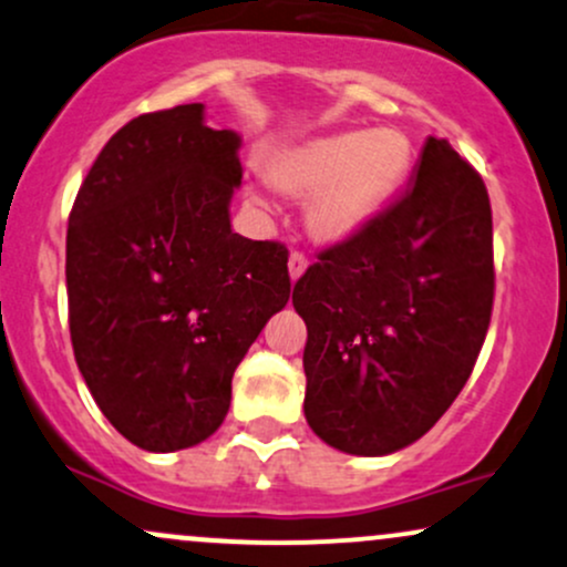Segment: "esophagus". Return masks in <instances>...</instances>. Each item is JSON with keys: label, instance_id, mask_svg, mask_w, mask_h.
I'll return each mask as SVG.
<instances>
[{"label": "esophagus", "instance_id": "34e87169", "mask_svg": "<svg viewBox=\"0 0 567 567\" xmlns=\"http://www.w3.org/2000/svg\"><path fill=\"white\" fill-rule=\"evenodd\" d=\"M306 266H309V261H306V256H303V252H298V250H296V252H290L288 269H290V279H292V282H296V279L303 275V271H306Z\"/></svg>", "mask_w": 567, "mask_h": 567}]
</instances>
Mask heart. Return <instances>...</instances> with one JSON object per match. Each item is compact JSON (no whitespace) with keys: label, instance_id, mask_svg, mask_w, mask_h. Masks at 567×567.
I'll list each match as a JSON object with an SVG mask.
<instances>
[{"label":"heart","instance_id":"heart-1","mask_svg":"<svg viewBox=\"0 0 567 567\" xmlns=\"http://www.w3.org/2000/svg\"><path fill=\"white\" fill-rule=\"evenodd\" d=\"M413 165V146L396 127L336 130L269 162V181L292 197H311V237L336 245L383 210Z\"/></svg>","mask_w":567,"mask_h":567}]
</instances>
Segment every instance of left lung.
<instances>
[{
	"label": "left lung",
	"instance_id": "1",
	"mask_svg": "<svg viewBox=\"0 0 567 567\" xmlns=\"http://www.w3.org/2000/svg\"><path fill=\"white\" fill-rule=\"evenodd\" d=\"M493 292L487 188L451 143L426 138L413 188L292 288L317 437L351 455L424 437L470 381Z\"/></svg>",
	"mask_w": 567,
	"mask_h": 567
}]
</instances>
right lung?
Returning a JSON list of instances; mask_svg holds the SVG:
<instances>
[{"mask_svg": "<svg viewBox=\"0 0 567 567\" xmlns=\"http://www.w3.org/2000/svg\"><path fill=\"white\" fill-rule=\"evenodd\" d=\"M237 148L202 103L141 114L101 148L71 207L76 365L143 451H184L224 424L234 370L290 298L288 247L231 231Z\"/></svg>", "mask_w": 567, "mask_h": 567, "instance_id": "right-lung-1", "label": "right lung"}]
</instances>
